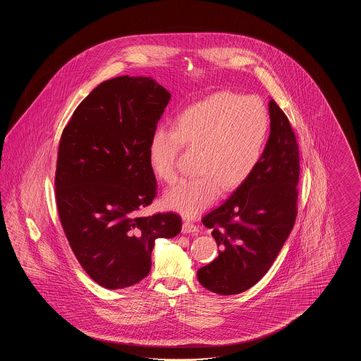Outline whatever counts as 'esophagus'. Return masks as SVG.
Listing matches in <instances>:
<instances>
[{
  "instance_id": "34e87169",
  "label": "esophagus",
  "mask_w": 361,
  "mask_h": 361,
  "mask_svg": "<svg viewBox=\"0 0 361 361\" xmlns=\"http://www.w3.org/2000/svg\"><path fill=\"white\" fill-rule=\"evenodd\" d=\"M181 231H183L184 234L197 233V231H199V227H197V226H195L193 224H190V222H184V224H183V228H181Z\"/></svg>"
}]
</instances>
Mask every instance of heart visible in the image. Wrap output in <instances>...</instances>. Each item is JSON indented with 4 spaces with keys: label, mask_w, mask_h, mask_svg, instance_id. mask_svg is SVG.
I'll return each mask as SVG.
<instances>
[{
    "label": "heart",
    "mask_w": 361,
    "mask_h": 361,
    "mask_svg": "<svg viewBox=\"0 0 361 361\" xmlns=\"http://www.w3.org/2000/svg\"><path fill=\"white\" fill-rule=\"evenodd\" d=\"M267 133L262 103L234 93H216L190 105L176 121V128L157 127L149 143V164L158 180L176 181V159L183 145L200 152L199 176L169 189L162 197L164 207L195 218L218 199L222 189L238 188L256 169Z\"/></svg>",
    "instance_id": "obj_1"
}]
</instances>
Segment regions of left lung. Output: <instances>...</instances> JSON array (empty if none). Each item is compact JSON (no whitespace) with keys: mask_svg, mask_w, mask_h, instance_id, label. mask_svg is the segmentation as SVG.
<instances>
[{"mask_svg":"<svg viewBox=\"0 0 361 361\" xmlns=\"http://www.w3.org/2000/svg\"><path fill=\"white\" fill-rule=\"evenodd\" d=\"M268 108L271 133L256 169L222 206L203 218L221 250L197 271V280L219 295L240 293L259 281L288 238L298 214L296 137L275 100Z\"/></svg>","mask_w":361,"mask_h":361,"instance_id":"obj_1","label":"left lung"}]
</instances>
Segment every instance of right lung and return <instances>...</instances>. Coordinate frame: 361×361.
I'll return each mask as SVG.
<instances>
[{
  "mask_svg": "<svg viewBox=\"0 0 361 361\" xmlns=\"http://www.w3.org/2000/svg\"><path fill=\"white\" fill-rule=\"evenodd\" d=\"M169 102L171 93L152 77H115L86 96L62 133L59 219L84 271L106 290L145 279L155 240L181 231L172 212L137 215L157 193L149 143Z\"/></svg>",
  "mask_w": 361,
  "mask_h": 361,
  "instance_id": "1",
  "label": "right lung"
}]
</instances>
